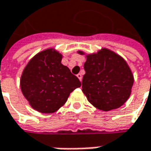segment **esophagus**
<instances>
[{"mask_svg": "<svg viewBox=\"0 0 151 151\" xmlns=\"http://www.w3.org/2000/svg\"><path fill=\"white\" fill-rule=\"evenodd\" d=\"M76 76L78 77V79H79L80 81H81V80H82V75H81V73H79V74H77V75H76Z\"/></svg>", "mask_w": 151, "mask_h": 151, "instance_id": "1", "label": "esophagus"}]
</instances>
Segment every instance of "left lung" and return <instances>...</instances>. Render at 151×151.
Returning a JSON list of instances; mask_svg holds the SVG:
<instances>
[{
    "instance_id": "8db88e82",
    "label": "left lung",
    "mask_w": 151,
    "mask_h": 151,
    "mask_svg": "<svg viewBox=\"0 0 151 151\" xmlns=\"http://www.w3.org/2000/svg\"><path fill=\"white\" fill-rule=\"evenodd\" d=\"M82 92L97 109L109 111L120 108L129 99L133 75L127 61L112 50L103 47L97 52L86 53Z\"/></svg>"
}]
</instances>
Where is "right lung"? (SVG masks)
<instances>
[{
  "instance_id": "obj_1",
  "label": "right lung",
  "mask_w": 151,
  "mask_h": 151,
  "mask_svg": "<svg viewBox=\"0 0 151 151\" xmlns=\"http://www.w3.org/2000/svg\"><path fill=\"white\" fill-rule=\"evenodd\" d=\"M63 55L50 47L36 53L26 64L20 78L22 93L29 105L44 114L56 112L66 103L79 79L62 64Z\"/></svg>"
}]
</instances>
